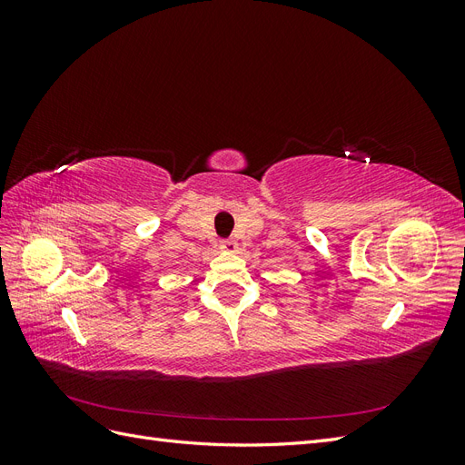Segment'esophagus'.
Here are the masks:
<instances>
[{"label": "esophagus", "instance_id": "esophagus-1", "mask_svg": "<svg viewBox=\"0 0 465 465\" xmlns=\"http://www.w3.org/2000/svg\"><path fill=\"white\" fill-rule=\"evenodd\" d=\"M221 248L227 250V252H234L236 250V241H234V238H224V241H221Z\"/></svg>", "mask_w": 465, "mask_h": 465}]
</instances>
